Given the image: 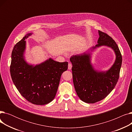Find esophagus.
Here are the masks:
<instances>
[{"instance_id": "1", "label": "esophagus", "mask_w": 132, "mask_h": 132, "mask_svg": "<svg viewBox=\"0 0 132 132\" xmlns=\"http://www.w3.org/2000/svg\"><path fill=\"white\" fill-rule=\"evenodd\" d=\"M72 67V65L71 63H69L68 65V70H71Z\"/></svg>"}]
</instances>
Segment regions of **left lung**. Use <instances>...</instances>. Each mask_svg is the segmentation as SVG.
<instances>
[{"mask_svg":"<svg viewBox=\"0 0 132 132\" xmlns=\"http://www.w3.org/2000/svg\"><path fill=\"white\" fill-rule=\"evenodd\" d=\"M98 33V44L92 49L107 46L112 48L116 55L114 64L108 71L95 70L91 64L89 53L73 55L70 58L75 91L80 100L87 103L99 102L111 92L119 79L122 64V55L116 42L107 34L100 30Z\"/></svg>","mask_w":132,"mask_h":132,"instance_id":"obj_1","label":"left lung"}]
</instances>
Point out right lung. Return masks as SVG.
<instances>
[{"label": "right lung", "instance_id": "right-lung-1", "mask_svg": "<svg viewBox=\"0 0 132 132\" xmlns=\"http://www.w3.org/2000/svg\"><path fill=\"white\" fill-rule=\"evenodd\" d=\"M26 35L14 46L10 66L11 76L18 91L28 101L36 105H45L55 97L62 73L67 70L68 62H59L49 58L33 66L25 61L23 53Z\"/></svg>", "mask_w": 132, "mask_h": 132}]
</instances>
